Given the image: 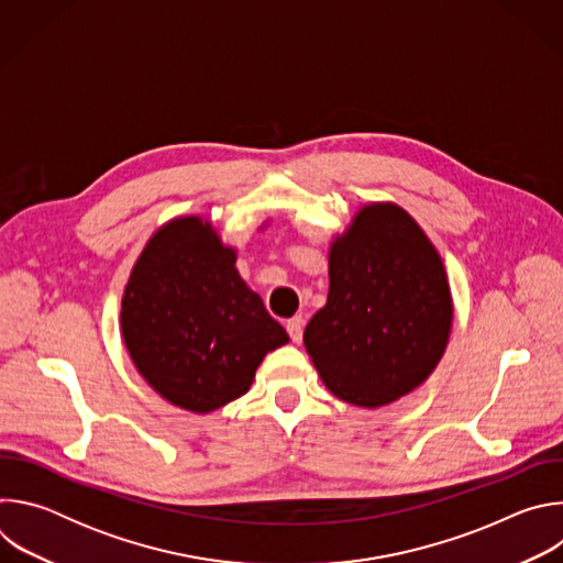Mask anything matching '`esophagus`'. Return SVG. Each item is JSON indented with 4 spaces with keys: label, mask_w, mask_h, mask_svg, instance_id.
I'll return each mask as SVG.
<instances>
[{
    "label": "esophagus",
    "mask_w": 563,
    "mask_h": 563,
    "mask_svg": "<svg viewBox=\"0 0 563 563\" xmlns=\"http://www.w3.org/2000/svg\"><path fill=\"white\" fill-rule=\"evenodd\" d=\"M285 328H287V334H289V339H291L294 343H300V341H302V328H305V320H302V316H294V318H289Z\"/></svg>",
    "instance_id": "1"
}]
</instances>
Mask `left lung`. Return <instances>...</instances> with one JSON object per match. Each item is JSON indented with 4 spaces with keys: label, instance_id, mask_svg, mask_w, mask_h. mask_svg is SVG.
Listing matches in <instances>:
<instances>
[{
    "label": "left lung",
    "instance_id": "1",
    "mask_svg": "<svg viewBox=\"0 0 563 563\" xmlns=\"http://www.w3.org/2000/svg\"><path fill=\"white\" fill-rule=\"evenodd\" d=\"M452 328L448 276L423 229L396 205L363 207L330 252L328 305L305 347L328 389L380 408L419 387Z\"/></svg>",
    "mask_w": 563,
    "mask_h": 563
}]
</instances>
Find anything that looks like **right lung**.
Instances as JSON below:
<instances>
[{
	"mask_svg": "<svg viewBox=\"0 0 563 563\" xmlns=\"http://www.w3.org/2000/svg\"><path fill=\"white\" fill-rule=\"evenodd\" d=\"M122 336L169 404L211 412L243 396L267 352L289 341L235 269V252L200 218L148 240L122 296Z\"/></svg>",
	"mask_w": 563,
	"mask_h": 563,
	"instance_id": "right-lung-1",
	"label": "right lung"
}]
</instances>
